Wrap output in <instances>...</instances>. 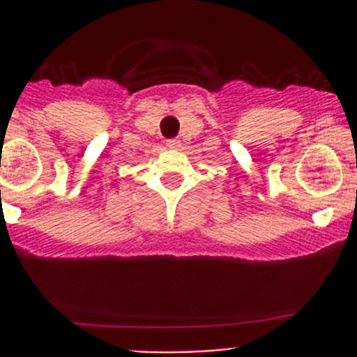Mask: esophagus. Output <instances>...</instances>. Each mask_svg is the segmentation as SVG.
<instances>
[{"instance_id": "34e87169", "label": "esophagus", "mask_w": 357, "mask_h": 357, "mask_svg": "<svg viewBox=\"0 0 357 357\" xmlns=\"http://www.w3.org/2000/svg\"><path fill=\"white\" fill-rule=\"evenodd\" d=\"M165 145H167V149H171V150H176V149H179V146H181V142H179V139H169L167 143H165Z\"/></svg>"}]
</instances>
